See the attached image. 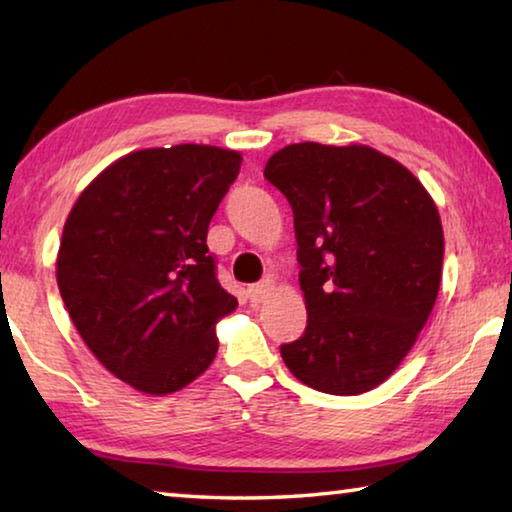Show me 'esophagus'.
Here are the masks:
<instances>
[{"label":"esophagus","mask_w":512,"mask_h":512,"mask_svg":"<svg viewBox=\"0 0 512 512\" xmlns=\"http://www.w3.org/2000/svg\"><path fill=\"white\" fill-rule=\"evenodd\" d=\"M273 289V282L271 280H264V282H257V284H250L248 287V298L253 302H259L266 298V293Z\"/></svg>","instance_id":"1"}]
</instances>
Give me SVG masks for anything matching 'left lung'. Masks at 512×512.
<instances>
[{"label":"left lung","instance_id":"left-lung-1","mask_svg":"<svg viewBox=\"0 0 512 512\" xmlns=\"http://www.w3.org/2000/svg\"><path fill=\"white\" fill-rule=\"evenodd\" d=\"M264 176L287 196L307 327L282 345L293 377L359 395L393 375L436 305L443 223L413 173L366 144H289Z\"/></svg>","mask_w":512,"mask_h":512}]
</instances>
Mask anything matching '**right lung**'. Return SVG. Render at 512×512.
I'll use <instances>...</instances> for the list:
<instances>
[{"instance_id": "right-lung-1", "label": "right lung", "mask_w": 512, "mask_h": 512, "mask_svg": "<svg viewBox=\"0 0 512 512\" xmlns=\"http://www.w3.org/2000/svg\"><path fill=\"white\" fill-rule=\"evenodd\" d=\"M241 153L207 144L142 149L103 169L69 212L60 296L90 352L146 395L210 368L216 323L237 307L214 273L207 228Z\"/></svg>"}]
</instances>
